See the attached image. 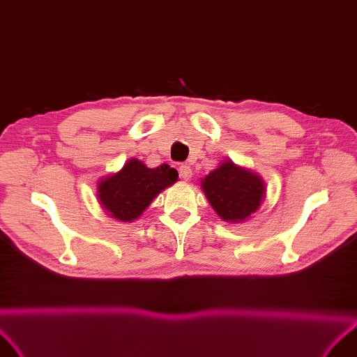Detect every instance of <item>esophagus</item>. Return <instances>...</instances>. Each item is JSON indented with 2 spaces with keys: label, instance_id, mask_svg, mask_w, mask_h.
Masks as SVG:
<instances>
[{
  "label": "esophagus",
  "instance_id": "obj_1",
  "mask_svg": "<svg viewBox=\"0 0 357 357\" xmlns=\"http://www.w3.org/2000/svg\"><path fill=\"white\" fill-rule=\"evenodd\" d=\"M179 175H181L182 179L188 181L192 176V170H191V167L188 165H181L179 166Z\"/></svg>",
  "mask_w": 357,
  "mask_h": 357
}]
</instances>
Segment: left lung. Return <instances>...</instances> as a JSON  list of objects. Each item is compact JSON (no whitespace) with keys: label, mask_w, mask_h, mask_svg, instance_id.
I'll return each mask as SVG.
<instances>
[{"label":"left lung","mask_w":357,"mask_h":357,"mask_svg":"<svg viewBox=\"0 0 357 357\" xmlns=\"http://www.w3.org/2000/svg\"><path fill=\"white\" fill-rule=\"evenodd\" d=\"M212 208L224 221L238 222L254 213L266 195L262 179L233 162H225L202 181Z\"/></svg>","instance_id":"1"}]
</instances>
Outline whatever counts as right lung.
Wrapping results in <instances>:
<instances>
[{
  "label": "right lung",
  "instance_id": "right-lung-1",
  "mask_svg": "<svg viewBox=\"0 0 357 357\" xmlns=\"http://www.w3.org/2000/svg\"><path fill=\"white\" fill-rule=\"evenodd\" d=\"M178 178V172L167 165L146 167L139 160H129L116 175L99 182L100 204L116 220L130 222L148 208L166 187Z\"/></svg>",
  "mask_w": 357,
  "mask_h": 357
}]
</instances>
